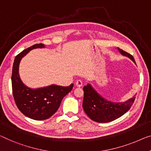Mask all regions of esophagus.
Masks as SVG:
<instances>
[{"label":"esophagus","mask_w":151,"mask_h":151,"mask_svg":"<svg viewBox=\"0 0 151 151\" xmlns=\"http://www.w3.org/2000/svg\"><path fill=\"white\" fill-rule=\"evenodd\" d=\"M75 85H76V87H81L82 85H83V82L81 80H77L76 81V83H75Z\"/></svg>","instance_id":"obj_1"}]
</instances>
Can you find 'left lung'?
Returning <instances> with one entry per match:
<instances>
[{
	"instance_id": "left-lung-1",
	"label": "left lung",
	"mask_w": 151,
	"mask_h": 151,
	"mask_svg": "<svg viewBox=\"0 0 151 151\" xmlns=\"http://www.w3.org/2000/svg\"><path fill=\"white\" fill-rule=\"evenodd\" d=\"M118 50L121 54L127 56L136 64L132 55L119 48ZM83 91L84 111L91 120L98 123L111 122L123 115L130 109L136 95L124 102H113L101 96L89 83L83 87Z\"/></svg>"
}]
</instances>
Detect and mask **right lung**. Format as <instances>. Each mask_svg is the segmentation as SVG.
I'll return each mask as SVG.
<instances>
[{"label":"right lung","instance_id":"1","mask_svg":"<svg viewBox=\"0 0 151 151\" xmlns=\"http://www.w3.org/2000/svg\"><path fill=\"white\" fill-rule=\"evenodd\" d=\"M44 47L45 46L42 43L35 44L18 54L13 62L11 76L13 95L18 109L25 116L37 121L50 118L58 111L62 99L73 89L74 85L62 87L51 85L32 89L24 84L19 75L20 61L30 51Z\"/></svg>","mask_w":151,"mask_h":151}]
</instances>
